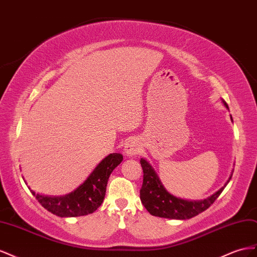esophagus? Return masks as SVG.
Returning <instances> with one entry per match:
<instances>
[{
	"label": "esophagus",
	"mask_w": 257,
	"mask_h": 257,
	"mask_svg": "<svg viewBox=\"0 0 257 257\" xmlns=\"http://www.w3.org/2000/svg\"><path fill=\"white\" fill-rule=\"evenodd\" d=\"M141 150H142L141 144L138 140H136V139H131V140H129L126 143V145H124V149H123L124 154L129 157L137 156L138 154L141 152Z\"/></svg>",
	"instance_id": "obj_1"
}]
</instances>
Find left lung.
<instances>
[{"label": "left lung", "mask_w": 257, "mask_h": 257, "mask_svg": "<svg viewBox=\"0 0 257 257\" xmlns=\"http://www.w3.org/2000/svg\"><path fill=\"white\" fill-rule=\"evenodd\" d=\"M223 104L228 109V105L222 100ZM232 120V118H231ZM143 169V184L140 189V199L145 209L154 216L172 218V219H188L206 211L217 197L221 195L223 189L228 184L229 179L213 195L202 200H186L171 195L161 183L158 174L154 170L148 160L141 158L140 160Z\"/></svg>", "instance_id": "left-lung-1"}]
</instances>
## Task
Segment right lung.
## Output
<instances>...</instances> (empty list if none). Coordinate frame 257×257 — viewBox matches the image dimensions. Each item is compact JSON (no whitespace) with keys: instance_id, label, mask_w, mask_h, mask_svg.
I'll return each instance as SVG.
<instances>
[{"instance_id":"add662e5","label":"right lung","mask_w":257,"mask_h":257,"mask_svg":"<svg viewBox=\"0 0 257 257\" xmlns=\"http://www.w3.org/2000/svg\"><path fill=\"white\" fill-rule=\"evenodd\" d=\"M121 161V154H109L94 168L83 184L64 196H45L35 193L30 187L29 189L44 208L57 216L76 217L90 214L103 202L109 175Z\"/></svg>"}]
</instances>
